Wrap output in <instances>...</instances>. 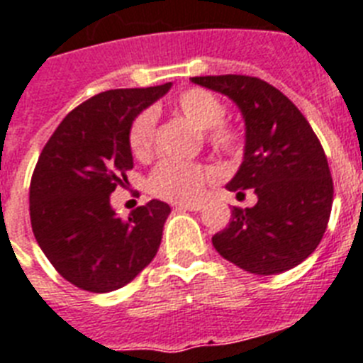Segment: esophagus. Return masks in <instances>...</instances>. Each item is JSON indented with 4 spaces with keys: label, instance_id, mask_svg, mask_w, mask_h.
Instances as JSON below:
<instances>
[{
    "label": "esophagus",
    "instance_id": "obj_1",
    "mask_svg": "<svg viewBox=\"0 0 363 363\" xmlns=\"http://www.w3.org/2000/svg\"><path fill=\"white\" fill-rule=\"evenodd\" d=\"M176 208L182 209V211H200L202 203H178Z\"/></svg>",
    "mask_w": 363,
    "mask_h": 363
}]
</instances>
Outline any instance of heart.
<instances>
[{
  "label": "heart",
  "instance_id": "obj_1",
  "mask_svg": "<svg viewBox=\"0 0 363 363\" xmlns=\"http://www.w3.org/2000/svg\"><path fill=\"white\" fill-rule=\"evenodd\" d=\"M174 109L185 116L199 130H206V139L213 148L226 154H239L242 148V133L235 125L224 124L226 106L213 92L206 89H187L174 98ZM155 124L157 116L154 109L140 111L130 124L128 145L131 154L146 160L154 154ZM213 169L199 163L164 160L161 161L148 178V189L155 196L170 202H191L199 199L206 182L213 178Z\"/></svg>",
  "mask_w": 363,
  "mask_h": 363
}]
</instances>
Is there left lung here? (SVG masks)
<instances>
[{"instance_id":"8db88e82","label":"left lung","mask_w":363,"mask_h":363,"mask_svg":"<svg viewBox=\"0 0 363 363\" xmlns=\"http://www.w3.org/2000/svg\"><path fill=\"white\" fill-rule=\"evenodd\" d=\"M193 83L228 96L245 118V155L226 185L254 208H233L228 228L213 235L217 252L254 274H278L317 248L330 218L334 184L325 150L286 94L259 77L202 76Z\"/></svg>"}]
</instances>
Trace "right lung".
Listing matches in <instances>:
<instances>
[{
    "label": "right lung",
    "instance_id": "right-lung-1",
    "mask_svg": "<svg viewBox=\"0 0 363 363\" xmlns=\"http://www.w3.org/2000/svg\"><path fill=\"white\" fill-rule=\"evenodd\" d=\"M170 86L92 96L65 116L38 157L29 187L33 233L55 271L79 289L115 291L157 254L169 203L150 200L121 218L109 196L133 169L130 124Z\"/></svg>",
    "mask_w": 363,
    "mask_h": 363
}]
</instances>
